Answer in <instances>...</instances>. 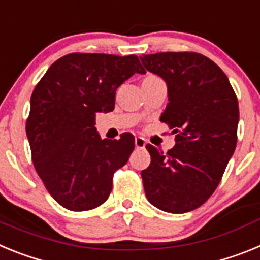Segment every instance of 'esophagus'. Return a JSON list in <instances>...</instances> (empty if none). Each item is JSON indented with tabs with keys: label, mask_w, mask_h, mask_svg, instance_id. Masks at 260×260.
<instances>
[{
	"label": "esophagus",
	"mask_w": 260,
	"mask_h": 260,
	"mask_svg": "<svg viewBox=\"0 0 260 260\" xmlns=\"http://www.w3.org/2000/svg\"><path fill=\"white\" fill-rule=\"evenodd\" d=\"M146 144H147V142L144 138H142V137L135 138V147H137V148H144V147H146Z\"/></svg>",
	"instance_id": "34e87169"
}]
</instances>
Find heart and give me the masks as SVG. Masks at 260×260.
Wrapping results in <instances>:
<instances>
[{"instance_id":"heart-1","label":"heart","mask_w":260,"mask_h":260,"mask_svg":"<svg viewBox=\"0 0 260 260\" xmlns=\"http://www.w3.org/2000/svg\"><path fill=\"white\" fill-rule=\"evenodd\" d=\"M150 77H153V75H150Z\"/></svg>"}]
</instances>
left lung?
Listing matches in <instances>:
<instances>
[{
    "label": "left lung",
    "mask_w": 260,
    "mask_h": 260,
    "mask_svg": "<svg viewBox=\"0 0 260 260\" xmlns=\"http://www.w3.org/2000/svg\"><path fill=\"white\" fill-rule=\"evenodd\" d=\"M141 59L167 82L169 103L160 121L176 134L167 153L146 146L151 155L142 171L146 197L165 212H189L213 194L236 150L237 96L224 71L203 54L162 52Z\"/></svg>",
    "instance_id": "1"
}]
</instances>
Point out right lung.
<instances>
[{
    "label": "right lung",
    "instance_id": "right-lung-1",
    "mask_svg": "<svg viewBox=\"0 0 260 260\" xmlns=\"http://www.w3.org/2000/svg\"><path fill=\"white\" fill-rule=\"evenodd\" d=\"M146 70L134 54L70 53L36 84L26 122L34 167L54 201L70 211L102 206L113 174L134 151V137L100 139L96 113L114 109L116 89Z\"/></svg>",
    "mask_w": 260,
    "mask_h": 260
}]
</instances>
